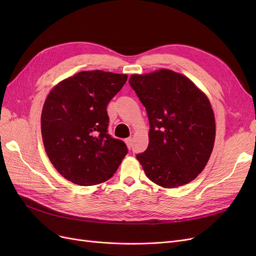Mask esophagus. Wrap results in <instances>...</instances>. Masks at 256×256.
I'll use <instances>...</instances> for the list:
<instances>
[{
	"instance_id": "1",
	"label": "esophagus",
	"mask_w": 256,
	"mask_h": 256,
	"mask_svg": "<svg viewBox=\"0 0 256 256\" xmlns=\"http://www.w3.org/2000/svg\"><path fill=\"white\" fill-rule=\"evenodd\" d=\"M125 142H126V145H127L128 148H131V147H132V138H126Z\"/></svg>"
}]
</instances>
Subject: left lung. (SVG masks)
Returning <instances> with one entry per match:
<instances>
[{"label":"left lung","instance_id":"obj_1","mask_svg":"<svg viewBox=\"0 0 256 256\" xmlns=\"http://www.w3.org/2000/svg\"><path fill=\"white\" fill-rule=\"evenodd\" d=\"M150 120V143L136 154L146 176L164 188L192 182L210 157L214 115L204 92L187 76L168 69L129 79Z\"/></svg>","mask_w":256,"mask_h":256}]
</instances>
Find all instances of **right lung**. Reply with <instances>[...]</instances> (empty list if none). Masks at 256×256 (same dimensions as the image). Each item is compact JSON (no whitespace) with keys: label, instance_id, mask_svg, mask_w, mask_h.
I'll return each mask as SVG.
<instances>
[{"label":"right lung","instance_id":"1","mask_svg":"<svg viewBox=\"0 0 256 256\" xmlns=\"http://www.w3.org/2000/svg\"><path fill=\"white\" fill-rule=\"evenodd\" d=\"M127 74L81 72L60 81L46 99L42 134L53 166L76 184H102L113 176L128 150L108 134L106 106Z\"/></svg>","mask_w":256,"mask_h":256}]
</instances>
